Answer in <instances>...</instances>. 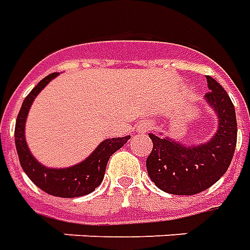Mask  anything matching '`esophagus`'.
<instances>
[{
    "instance_id": "1",
    "label": "esophagus",
    "mask_w": 250,
    "mask_h": 250,
    "mask_svg": "<svg viewBox=\"0 0 250 250\" xmlns=\"http://www.w3.org/2000/svg\"><path fill=\"white\" fill-rule=\"evenodd\" d=\"M152 126H153V122H150V121L143 122V124L140 125V130H143V132H148Z\"/></svg>"
}]
</instances>
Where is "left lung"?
I'll return each instance as SVG.
<instances>
[{
  "label": "left lung",
  "instance_id": "obj_1",
  "mask_svg": "<svg viewBox=\"0 0 250 250\" xmlns=\"http://www.w3.org/2000/svg\"><path fill=\"white\" fill-rule=\"evenodd\" d=\"M206 101L218 114V132L208 143L186 148L171 140L149 137L153 148L146 159L150 180L168 194L194 195L218 182L230 166L237 144L234 105L225 88L206 75Z\"/></svg>",
  "mask_w": 250,
  "mask_h": 250
}]
</instances>
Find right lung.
Instances as JSON below:
<instances>
[{
  "label": "right lung",
  "mask_w": 250,
  "mask_h": 250,
  "mask_svg": "<svg viewBox=\"0 0 250 250\" xmlns=\"http://www.w3.org/2000/svg\"><path fill=\"white\" fill-rule=\"evenodd\" d=\"M56 75L58 72H52L48 77L42 79L25 97L16 120V149L24 172L40 190L45 191L49 195L60 196V198H77L93 192L102 183L109 159L117 149L124 146V144L130 139V136L102 141L98 145V148L91 153V156H88L84 162L79 163L74 167L54 169V168L44 167L40 163H37L36 159L31 155L25 143V136H24L25 120L35 97Z\"/></svg>",
  "instance_id": "1"
}]
</instances>
